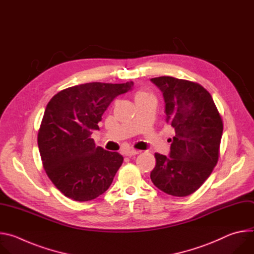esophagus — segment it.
Listing matches in <instances>:
<instances>
[{
  "instance_id": "1",
  "label": "esophagus",
  "mask_w": 254,
  "mask_h": 254,
  "mask_svg": "<svg viewBox=\"0 0 254 254\" xmlns=\"http://www.w3.org/2000/svg\"><path fill=\"white\" fill-rule=\"evenodd\" d=\"M140 151H136V150H127V151H125V155L127 156V157H132V156H135L137 154H139Z\"/></svg>"
}]
</instances>
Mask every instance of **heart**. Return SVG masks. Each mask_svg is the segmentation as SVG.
Here are the masks:
<instances>
[{
	"label": "heart",
	"mask_w": 254,
	"mask_h": 254,
	"mask_svg": "<svg viewBox=\"0 0 254 254\" xmlns=\"http://www.w3.org/2000/svg\"><path fill=\"white\" fill-rule=\"evenodd\" d=\"M148 95H150L148 92L140 90V91H137V92H136V94H135V99H136V98H139V97H143V96H148Z\"/></svg>",
	"instance_id": "b5f03b06"
}]
</instances>
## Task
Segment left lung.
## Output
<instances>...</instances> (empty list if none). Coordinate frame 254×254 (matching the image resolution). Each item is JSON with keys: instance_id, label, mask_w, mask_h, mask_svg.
I'll return each instance as SVG.
<instances>
[{"instance_id": "obj_1", "label": "left lung", "mask_w": 254, "mask_h": 254, "mask_svg": "<svg viewBox=\"0 0 254 254\" xmlns=\"http://www.w3.org/2000/svg\"><path fill=\"white\" fill-rule=\"evenodd\" d=\"M163 92L166 122L175 129L170 157L155 154L151 180L161 191L185 197L197 191L218 162L223 131L211 94L199 83L161 76L151 79Z\"/></svg>"}]
</instances>
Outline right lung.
I'll return each mask as SVG.
<instances>
[{
	"instance_id": "right-lung-1",
	"label": "right lung",
	"mask_w": 254,
	"mask_h": 254,
	"mask_svg": "<svg viewBox=\"0 0 254 254\" xmlns=\"http://www.w3.org/2000/svg\"><path fill=\"white\" fill-rule=\"evenodd\" d=\"M132 85L90 82L63 89L48 102L38 147L47 176L67 198L90 201L112 185L124 157L95 147L91 134L111 102Z\"/></svg>"
}]
</instances>
